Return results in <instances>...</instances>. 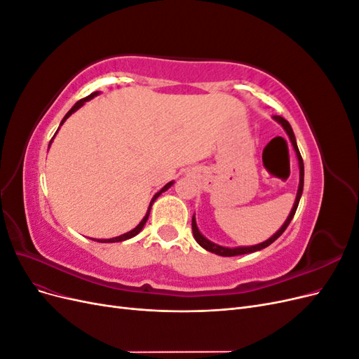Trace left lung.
<instances>
[{
	"mask_svg": "<svg viewBox=\"0 0 359 359\" xmlns=\"http://www.w3.org/2000/svg\"><path fill=\"white\" fill-rule=\"evenodd\" d=\"M273 118L276 119V121H277L281 127L285 128V132L287 133V136H289V139H290V142H292V147H293V149H295V153H297V158H298V166H299V184H298L297 198H295V202H293L290 214L287 215V219H286V222L283 223V226H281L280 229H278L273 236L268 238V240L264 241V243L256 244V245H250V247H224V245H219V244H215V243L210 241L208 238H205V236L201 233L199 227H198V224H196V217L193 215V219H191V231H193L194 240L198 241V244H199L201 247H203L205 250H208V252H211V253H215V255H219V256H224V257H231V256H240V255H247V253L259 252V250H262V248H265V247L273 244V243L277 240V238L286 231V227L289 226V223H290L292 219H293V215H295V212H297L298 203H299L301 194H302V189H304V161H302V157H301V154H299V149H298V145H297V139H295V135H293V130H292L290 124L286 121V119H285L283 116L274 115Z\"/></svg>",
	"mask_w": 359,
	"mask_h": 359,
	"instance_id": "left-lung-1",
	"label": "left lung"
}]
</instances>
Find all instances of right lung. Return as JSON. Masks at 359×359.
Returning a JSON list of instances; mask_svg holds the SVG:
<instances>
[{
    "mask_svg": "<svg viewBox=\"0 0 359 359\" xmlns=\"http://www.w3.org/2000/svg\"><path fill=\"white\" fill-rule=\"evenodd\" d=\"M100 93L99 91H94V93H91L90 95H86L85 97V99H81L79 102H76L74 103V106L72 107V109L66 114V116H64L62 118V121H61V124H60V127L64 124V123H66V119L72 115V114H74L76 111H78V109H81V107L85 104V102H90L91 99H94V97L95 95H99ZM58 127V128H60ZM57 132H58V130H57ZM57 135V133H55ZM55 135H53V137H55ZM52 137V139H53ZM50 144H52V140H50V142H49V147H50ZM173 182H175V181H170V182H168L166 184V186L165 187H163L160 191H157L156 194H154V198L153 199H151V202H149V206H148V211H147V214H145V217H144V219L142 220H140V223L135 227V229H132V231H130V232H127V233H123V235H119V236H115V238H109V240H93V241H97V243H121V241H126V240H130V238H133V236H136L140 231H142L144 229V226H145V223H147V220H148V217H149V211H151V206H153V203L156 202V199L160 196V194L163 193V191H166L168 189H170L172 186H173Z\"/></svg>",
    "mask_w": 359,
    "mask_h": 359,
    "instance_id": "add662e5",
    "label": "right lung"
}]
</instances>
